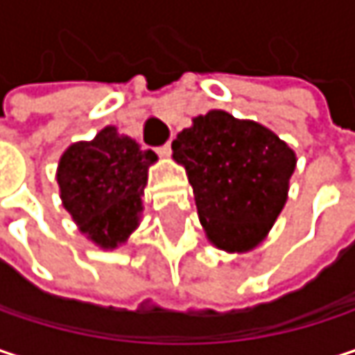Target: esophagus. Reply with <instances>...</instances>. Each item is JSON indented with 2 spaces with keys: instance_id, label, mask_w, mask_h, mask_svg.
<instances>
[{
  "instance_id": "1",
  "label": "esophagus",
  "mask_w": 355,
  "mask_h": 355,
  "mask_svg": "<svg viewBox=\"0 0 355 355\" xmlns=\"http://www.w3.org/2000/svg\"><path fill=\"white\" fill-rule=\"evenodd\" d=\"M156 152H158V154H160L162 158H168L173 150H171V144H164V146H160V148H158Z\"/></svg>"
}]
</instances>
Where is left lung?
I'll list each match as a JSON object with an SVG mask.
<instances>
[{"label":"left lung","mask_w":355,"mask_h":355,"mask_svg":"<svg viewBox=\"0 0 355 355\" xmlns=\"http://www.w3.org/2000/svg\"><path fill=\"white\" fill-rule=\"evenodd\" d=\"M184 166L207 241L228 252L257 247L286 205L294 150L273 131L209 110L173 141Z\"/></svg>","instance_id":"8db88e82"}]
</instances>
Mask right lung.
Masks as SVG:
<instances>
[{
  "label": "right lung",
  "mask_w": 355,
  "mask_h": 355,
  "mask_svg": "<svg viewBox=\"0 0 355 355\" xmlns=\"http://www.w3.org/2000/svg\"><path fill=\"white\" fill-rule=\"evenodd\" d=\"M156 160L112 125L92 141L71 144L59 160L57 182L80 232L103 248L125 243L139 224L148 168Z\"/></svg>",
  "instance_id": "1"
}]
</instances>
